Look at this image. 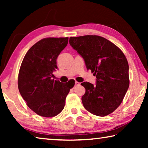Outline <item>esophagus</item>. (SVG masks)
Listing matches in <instances>:
<instances>
[{
  "instance_id": "esophagus-1",
  "label": "esophagus",
  "mask_w": 148,
  "mask_h": 148,
  "mask_svg": "<svg viewBox=\"0 0 148 148\" xmlns=\"http://www.w3.org/2000/svg\"><path fill=\"white\" fill-rule=\"evenodd\" d=\"M80 84L79 83V82H75V86H79Z\"/></svg>"
}]
</instances>
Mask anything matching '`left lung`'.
Masks as SVG:
<instances>
[{
	"mask_svg": "<svg viewBox=\"0 0 148 148\" xmlns=\"http://www.w3.org/2000/svg\"><path fill=\"white\" fill-rule=\"evenodd\" d=\"M69 43L84 59L87 70L96 76V85L85 82L82 97L90 113L104 117L121 104L129 86V64L118 47L97 35L71 37Z\"/></svg>",
	"mask_w": 148,
	"mask_h": 148,
	"instance_id": "8db88e82",
	"label": "left lung"
}]
</instances>
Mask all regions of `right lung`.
Masks as SVG:
<instances>
[{
    "instance_id": "add662e5",
    "label": "right lung",
    "mask_w": 148,
    "mask_h": 148,
    "mask_svg": "<svg viewBox=\"0 0 148 148\" xmlns=\"http://www.w3.org/2000/svg\"><path fill=\"white\" fill-rule=\"evenodd\" d=\"M69 38H46L33 45L25 56L18 76V89L27 105L39 116L51 117L62 110L71 82L51 79L57 69V59Z\"/></svg>"
}]
</instances>
